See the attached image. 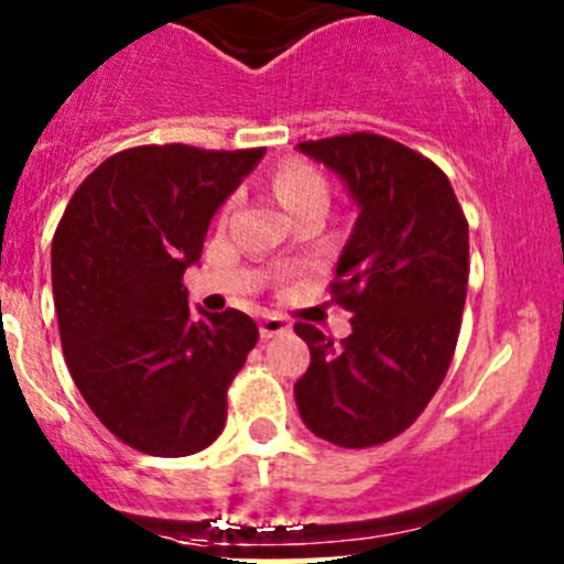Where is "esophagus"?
Here are the masks:
<instances>
[{"label": "esophagus", "mask_w": 564, "mask_h": 564, "mask_svg": "<svg viewBox=\"0 0 564 564\" xmlns=\"http://www.w3.org/2000/svg\"><path fill=\"white\" fill-rule=\"evenodd\" d=\"M292 329V324L283 316H261L259 318V333L261 338H275V335H283Z\"/></svg>", "instance_id": "1"}]
</instances>
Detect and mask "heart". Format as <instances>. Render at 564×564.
Here are the masks:
<instances>
[{
	"label": "heart",
	"instance_id": "obj_1",
	"mask_svg": "<svg viewBox=\"0 0 564 564\" xmlns=\"http://www.w3.org/2000/svg\"><path fill=\"white\" fill-rule=\"evenodd\" d=\"M272 187H275L278 202L286 213L311 202L327 204V182L322 180L316 169L305 166V163H286V166L278 169Z\"/></svg>",
	"mask_w": 564,
	"mask_h": 564
}]
</instances>
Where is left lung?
I'll list each match as a JSON object with an SVG mask.
<instances>
[{
  "label": "left lung",
  "instance_id": "obj_1",
  "mask_svg": "<svg viewBox=\"0 0 564 564\" xmlns=\"http://www.w3.org/2000/svg\"><path fill=\"white\" fill-rule=\"evenodd\" d=\"M357 207L335 264V300L351 311L338 346L297 322L311 366L294 384L300 417L338 447L382 445L440 390L469 278V226L451 180L398 141L373 133L303 141Z\"/></svg>",
  "mask_w": 564,
  "mask_h": 564
}]
</instances>
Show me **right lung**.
Returning a JSON list of instances; mask_svg holds the SVG:
<instances>
[{
  "label": "right lung",
  "instance_id": "obj_1",
  "mask_svg": "<svg viewBox=\"0 0 564 564\" xmlns=\"http://www.w3.org/2000/svg\"><path fill=\"white\" fill-rule=\"evenodd\" d=\"M264 150L135 147L78 185L51 242L65 362L95 417L147 456L204 451L226 425V390L259 340L242 311L187 305L209 220Z\"/></svg>",
  "mask_w": 564,
  "mask_h": 564
}]
</instances>
